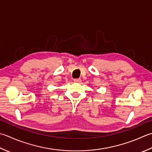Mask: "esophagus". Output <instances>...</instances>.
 Listing matches in <instances>:
<instances>
[{
  "label": "esophagus",
  "mask_w": 152,
  "mask_h": 152,
  "mask_svg": "<svg viewBox=\"0 0 152 152\" xmlns=\"http://www.w3.org/2000/svg\"><path fill=\"white\" fill-rule=\"evenodd\" d=\"M74 82H77V83H80V82H81V79H80V78L74 79Z\"/></svg>",
  "instance_id": "1"
}]
</instances>
